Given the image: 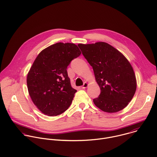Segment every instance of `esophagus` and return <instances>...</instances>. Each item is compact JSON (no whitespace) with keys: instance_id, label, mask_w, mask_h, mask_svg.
<instances>
[{"instance_id":"34e87169","label":"esophagus","mask_w":157,"mask_h":157,"mask_svg":"<svg viewBox=\"0 0 157 157\" xmlns=\"http://www.w3.org/2000/svg\"><path fill=\"white\" fill-rule=\"evenodd\" d=\"M87 86H88V84H87V82H84V83L83 84L82 86V89H85V88H86Z\"/></svg>"}]
</instances>
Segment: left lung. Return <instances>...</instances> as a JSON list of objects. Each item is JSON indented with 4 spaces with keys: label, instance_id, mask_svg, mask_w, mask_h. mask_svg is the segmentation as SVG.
I'll return each instance as SVG.
<instances>
[{
    "label": "left lung",
    "instance_id": "8db88e82",
    "mask_svg": "<svg viewBox=\"0 0 157 157\" xmlns=\"http://www.w3.org/2000/svg\"><path fill=\"white\" fill-rule=\"evenodd\" d=\"M82 54L92 67L100 94L94 98L103 112L115 113L124 109L136 90L134 70L126 57L110 44L98 42L78 44Z\"/></svg>",
    "mask_w": 157,
    "mask_h": 157
}]
</instances>
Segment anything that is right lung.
Masks as SVG:
<instances>
[{
    "instance_id": "right-lung-1",
    "label": "right lung",
    "mask_w": 157,
    "mask_h": 157,
    "mask_svg": "<svg viewBox=\"0 0 157 157\" xmlns=\"http://www.w3.org/2000/svg\"><path fill=\"white\" fill-rule=\"evenodd\" d=\"M81 54L76 45L58 42L40 52L27 76L29 95L45 115L57 116L66 111L77 92L71 86L67 67Z\"/></svg>"
}]
</instances>
